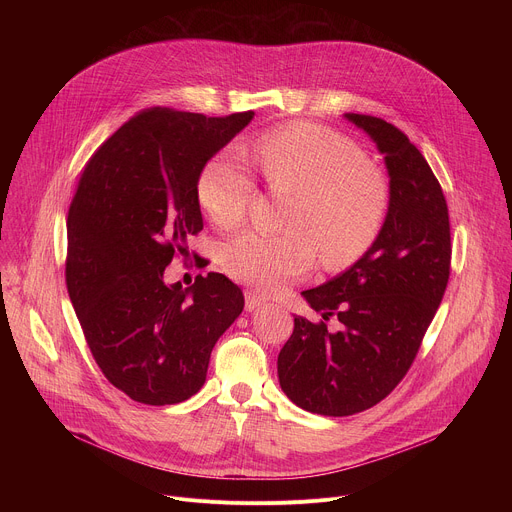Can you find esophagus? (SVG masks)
I'll return each instance as SVG.
<instances>
[{"mask_svg":"<svg viewBox=\"0 0 512 512\" xmlns=\"http://www.w3.org/2000/svg\"><path fill=\"white\" fill-rule=\"evenodd\" d=\"M263 304H265V298L257 296L255 291H245V310H247V312L259 310Z\"/></svg>","mask_w":512,"mask_h":512,"instance_id":"esophagus-1","label":"esophagus"}]
</instances>
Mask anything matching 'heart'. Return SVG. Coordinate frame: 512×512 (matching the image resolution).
<instances>
[{
    "instance_id": "1",
    "label": "heart",
    "mask_w": 512,
    "mask_h": 512,
    "mask_svg": "<svg viewBox=\"0 0 512 512\" xmlns=\"http://www.w3.org/2000/svg\"><path fill=\"white\" fill-rule=\"evenodd\" d=\"M259 162L271 188L294 192L281 235L243 233L223 249L225 271L263 291H279L306 275L316 251L326 267L352 265L377 241L389 204L385 178L346 135L294 123L261 137ZM255 194L245 154L231 148L200 170L196 198L221 229L243 223Z\"/></svg>"
}]
</instances>
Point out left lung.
Instances as JSON below:
<instances>
[{"mask_svg":"<svg viewBox=\"0 0 512 512\" xmlns=\"http://www.w3.org/2000/svg\"><path fill=\"white\" fill-rule=\"evenodd\" d=\"M344 117L385 158L389 208L383 229L354 265L302 291L326 322L294 316L277 356L283 393L298 407L344 417L383 401L407 375L450 279V216L440 182L395 125L358 113Z\"/></svg>","mask_w":512,"mask_h":512,"instance_id":"1","label":"left lung"}]
</instances>
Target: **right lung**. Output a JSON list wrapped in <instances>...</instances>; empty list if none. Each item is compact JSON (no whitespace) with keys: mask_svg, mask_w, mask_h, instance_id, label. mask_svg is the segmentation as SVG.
Instances as JSON below:
<instances>
[{"mask_svg":"<svg viewBox=\"0 0 512 512\" xmlns=\"http://www.w3.org/2000/svg\"><path fill=\"white\" fill-rule=\"evenodd\" d=\"M253 115L145 109L93 154L70 202L68 296L99 369L137 403L196 395L216 340L243 312L241 287L223 273L182 289L164 271L202 231L200 170Z\"/></svg>","mask_w":512,"mask_h":512,"instance_id":"obj_1","label":"right lung"}]
</instances>
